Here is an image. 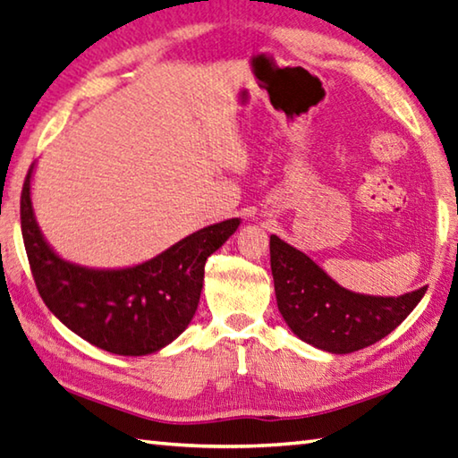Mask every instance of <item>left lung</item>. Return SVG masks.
Instances as JSON below:
<instances>
[{"label": "left lung", "instance_id": "8db88e82", "mask_svg": "<svg viewBox=\"0 0 458 458\" xmlns=\"http://www.w3.org/2000/svg\"><path fill=\"white\" fill-rule=\"evenodd\" d=\"M270 264L285 324L301 342L335 355L360 352L389 335L427 292L419 288L397 298L352 292L276 234L270 236Z\"/></svg>", "mask_w": 458, "mask_h": 458}]
</instances>
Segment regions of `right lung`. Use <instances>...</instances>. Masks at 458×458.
Masks as SVG:
<instances>
[{
  "label": "right lung",
  "instance_id": "right-lung-1",
  "mask_svg": "<svg viewBox=\"0 0 458 458\" xmlns=\"http://www.w3.org/2000/svg\"><path fill=\"white\" fill-rule=\"evenodd\" d=\"M33 170L35 163L21 192V234L45 306L73 334L114 355H150L173 344L199 308L206 259L242 220L210 224L134 266H81L43 236L31 202Z\"/></svg>",
  "mask_w": 458,
  "mask_h": 458
}]
</instances>
